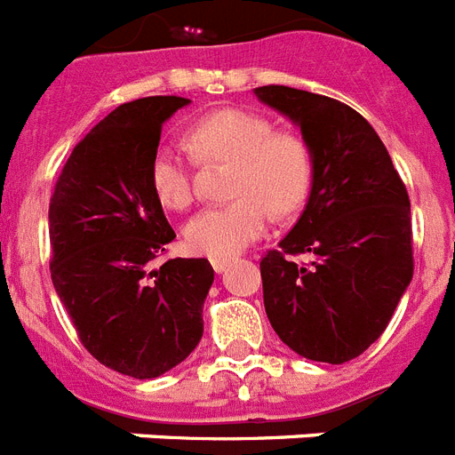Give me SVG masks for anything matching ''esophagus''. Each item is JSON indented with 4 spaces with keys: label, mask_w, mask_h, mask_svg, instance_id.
<instances>
[{
    "label": "esophagus",
    "mask_w": 455,
    "mask_h": 455,
    "mask_svg": "<svg viewBox=\"0 0 455 455\" xmlns=\"http://www.w3.org/2000/svg\"><path fill=\"white\" fill-rule=\"evenodd\" d=\"M212 265H213V269L220 274V272H225V269H228V265H230V258H213Z\"/></svg>",
    "instance_id": "obj_1"
}]
</instances>
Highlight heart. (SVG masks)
Wrapping results in <instances>:
<instances>
[{"label":"heart","mask_w":455,"mask_h":455,"mask_svg":"<svg viewBox=\"0 0 455 455\" xmlns=\"http://www.w3.org/2000/svg\"><path fill=\"white\" fill-rule=\"evenodd\" d=\"M188 141L202 160L235 163L232 195L225 206L195 213L183 228L186 246L197 255L232 258L267 230L272 206L295 212L309 193L311 153L302 139L274 132L272 120L243 108H220L190 127ZM151 188L167 209L193 204V164L179 148L163 146L151 160Z\"/></svg>","instance_id":"obj_1"}]
</instances>
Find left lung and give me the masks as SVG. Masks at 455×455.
<instances>
[{
    "instance_id": "1",
    "label": "left lung",
    "mask_w": 455,
    "mask_h": 455,
    "mask_svg": "<svg viewBox=\"0 0 455 455\" xmlns=\"http://www.w3.org/2000/svg\"><path fill=\"white\" fill-rule=\"evenodd\" d=\"M253 92L299 127L311 153L302 216L260 262L265 311L295 354L341 365L381 337L414 274L407 188L351 107L288 85ZM298 252L310 262L292 261Z\"/></svg>"
}]
</instances>
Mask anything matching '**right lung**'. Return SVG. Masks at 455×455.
Wrapping results in <instances>:
<instances>
[{"mask_svg":"<svg viewBox=\"0 0 455 455\" xmlns=\"http://www.w3.org/2000/svg\"><path fill=\"white\" fill-rule=\"evenodd\" d=\"M183 97L120 104L71 151L48 209L51 276L78 339L101 365L156 379L193 354L213 283L204 258L151 262L174 242L151 188L164 120Z\"/></svg>","mask_w":455,"mask_h":455,"instance_id":"1","label":"right lung"}]
</instances>
